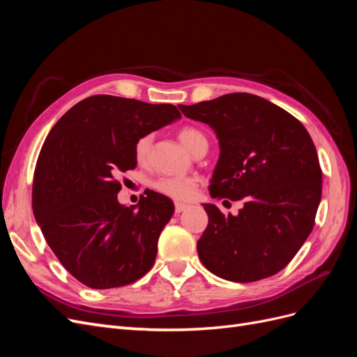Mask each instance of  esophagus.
I'll return each mask as SVG.
<instances>
[{
	"label": "esophagus",
	"mask_w": 357,
	"mask_h": 357,
	"mask_svg": "<svg viewBox=\"0 0 357 357\" xmlns=\"http://www.w3.org/2000/svg\"><path fill=\"white\" fill-rule=\"evenodd\" d=\"M188 207H189L188 204H183V202H176V213L178 214V213H181V211H185Z\"/></svg>",
	"instance_id": "1"
}]
</instances>
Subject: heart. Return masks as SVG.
Instances as JSON below:
<instances>
[{
    "mask_svg": "<svg viewBox=\"0 0 357 357\" xmlns=\"http://www.w3.org/2000/svg\"><path fill=\"white\" fill-rule=\"evenodd\" d=\"M180 142L186 146L188 150L193 152L195 147L204 142L205 135L197 128L186 126L181 128L178 131ZM150 149V137L138 138L134 144V156L138 164H144ZM153 189L169 199H174L177 202L189 201L195 197L198 183L192 177H160L153 181Z\"/></svg>",
    "mask_w": 357,
    "mask_h": 357,
    "instance_id": "obj_1",
    "label": "heart"
}]
</instances>
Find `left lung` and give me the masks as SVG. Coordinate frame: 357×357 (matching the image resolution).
<instances>
[{"instance_id":"1","label":"left lung","mask_w":357,"mask_h":357,"mask_svg":"<svg viewBox=\"0 0 357 357\" xmlns=\"http://www.w3.org/2000/svg\"><path fill=\"white\" fill-rule=\"evenodd\" d=\"M178 109L218 134L211 198L244 199L236 215L204 204L208 225L197 244L201 262L236 283L282 271L311 234L321 198L319 156L307 129L282 107L252 93Z\"/></svg>"}]
</instances>
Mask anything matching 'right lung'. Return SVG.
<instances>
[{
	"instance_id": "add662e5",
	"label": "right lung",
	"mask_w": 357,
	"mask_h": 357,
	"mask_svg": "<svg viewBox=\"0 0 357 357\" xmlns=\"http://www.w3.org/2000/svg\"><path fill=\"white\" fill-rule=\"evenodd\" d=\"M180 117L172 104L93 95L49 132L34 171L32 210L52 252L84 286H128L153 266L174 204L150 190L137 207H125L116 177L137 167L138 138Z\"/></svg>"
}]
</instances>
